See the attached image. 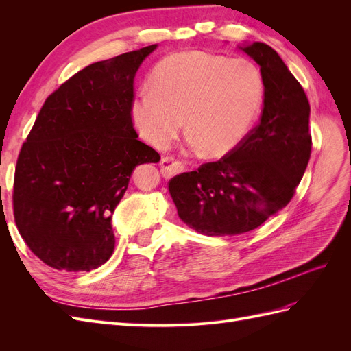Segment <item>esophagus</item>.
Here are the masks:
<instances>
[{
    "label": "esophagus",
    "instance_id": "1",
    "mask_svg": "<svg viewBox=\"0 0 351 351\" xmlns=\"http://www.w3.org/2000/svg\"><path fill=\"white\" fill-rule=\"evenodd\" d=\"M159 165H161V173L165 178H169L178 173L184 171V165L180 161H177V159L173 156H164L161 159V162H159Z\"/></svg>",
    "mask_w": 351,
    "mask_h": 351
}]
</instances>
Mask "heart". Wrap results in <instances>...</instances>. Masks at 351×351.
<instances>
[{
  "label": "heart",
  "instance_id": "heart-1",
  "mask_svg": "<svg viewBox=\"0 0 351 351\" xmlns=\"http://www.w3.org/2000/svg\"><path fill=\"white\" fill-rule=\"evenodd\" d=\"M265 95L259 69L246 58L228 60L189 51L162 58L133 102L137 130L159 149L183 124L195 147L221 156L237 147L258 120Z\"/></svg>",
  "mask_w": 351,
  "mask_h": 351
}]
</instances>
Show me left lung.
<instances>
[{
  "label": "left lung",
  "instance_id": "1",
  "mask_svg": "<svg viewBox=\"0 0 351 351\" xmlns=\"http://www.w3.org/2000/svg\"><path fill=\"white\" fill-rule=\"evenodd\" d=\"M243 51L261 66V120L219 161L168 183L177 214L205 236H237L262 226L290 204L312 152L311 105L277 51L253 42Z\"/></svg>",
  "mask_w": 351,
  "mask_h": 351
}]
</instances>
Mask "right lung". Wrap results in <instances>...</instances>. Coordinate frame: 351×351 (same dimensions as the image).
<instances>
[{
    "mask_svg": "<svg viewBox=\"0 0 351 351\" xmlns=\"http://www.w3.org/2000/svg\"><path fill=\"white\" fill-rule=\"evenodd\" d=\"M156 45L93 62L52 92L20 149L13 212L20 236L48 267L80 272L107 262L111 215L133 169L161 156L137 139L134 74Z\"/></svg>",
    "mask_w": 351,
    "mask_h": 351,
    "instance_id": "add662e5",
    "label": "right lung"
}]
</instances>
